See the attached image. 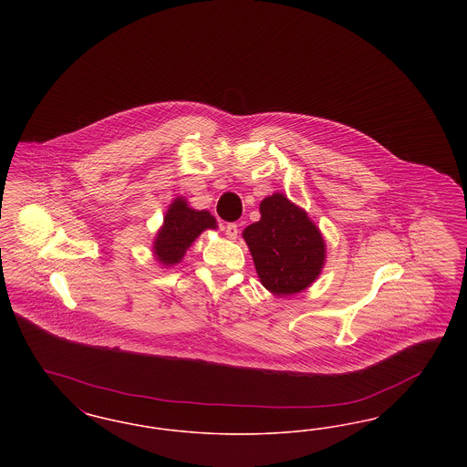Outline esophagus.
Instances as JSON below:
<instances>
[{"mask_svg": "<svg viewBox=\"0 0 467 467\" xmlns=\"http://www.w3.org/2000/svg\"><path fill=\"white\" fill-rule=\"evenodd\" d=\"M223 233H225V236H227L229 240H236V238H238V233H240V229H238V225H236V223H227V225L223 227Z\"/></svg>", "mask_w": 467, "mask_h": 467, "instance_id": "34e87169", "label": "esophagus"}]
</instances>
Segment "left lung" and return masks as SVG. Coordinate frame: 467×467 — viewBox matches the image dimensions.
<instances>
[{
    "mask_svg": "<svg viewBox=\"0 0 467 467\" xmlns=\"http://www.w3.org/2000/svg\"><path fill=\"white\" fill-rule=\"evenodd\" d=\"M261 221L244 227V240L265 289L292 296L308 289L326 265V242L308 213L275 192L261 201Z\"/></svg>",
    "mask_w": 467,
    "mask_h": 467,
    "instance_id": "obj_1",
    "label": "left lung"
}]
</instances>
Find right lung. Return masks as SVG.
Returning a JSON list of instances; mask_svg holds the SVG:
<instances>
[{"label": "right lung", "instance_id": "right-lung-1", "mask_svg": "<svg viewBox=\"0 0 467 467\" xmlns=\"http://www.w3.org/2000/svg\"><path fill=\"white\" fill-rule=\"evenodd\" d=\"M217 229V221L208 210H196L189 206L183 196L171 201L157 231L152 254L162 267L182 263L189 246L196 242L202 231Z\"/></svg>", "mask_w": 467, "mask_h": 467}]
</instances>
